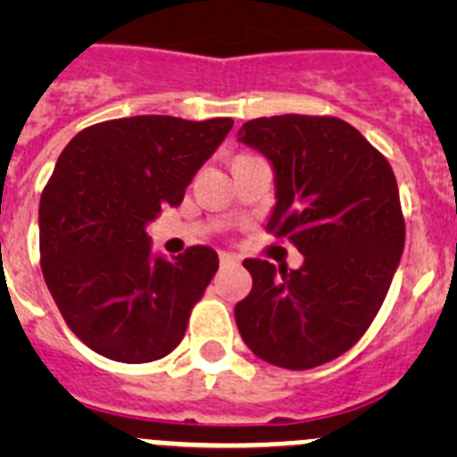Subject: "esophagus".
I'll return each instance as SVG.
<instances>
[{
	"label": "esophagus",
	"mask_w": 457,
	"mask_h": 457,
	"mask_svg": "<svg viewBox=\"0 0 457 457\" xmlns=\"http://www.w3.org/2000/svg\"><path fill=\"white\" fill-rule=\"evenodd\" d=\"M220 263L224 265H237L240 263V258L236 256V253H228V252H220Z\"/></svg>",
	"instance_id": "esophagus-1"
}]
</instances>
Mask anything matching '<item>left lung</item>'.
Segmentation results:
<instances>
[{"mask_svg": "<svg viewBox=\"0 0 457 457\" xmlns=\"http://www.w3.org/2000/svg\"><path fill=\"white\" fill-rule=\"evenodd\" d=\"M237 141L274 173L268 228L304 256L297 270L247 258L252 290L236 304L242 341L281 369L306 370L350 350L385 302L405 221L389 162L329 116L247 120Z\"/></svg>", "mask_w": 457, "mask_h": 457, "instance_id": "left-lung-1", "label": "left lung"}]
</instances>
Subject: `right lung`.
I'll list each match as a JSON object with an SVG mask.
<instances>
[{"instance_id": "right-lung-1", "label": "right lung", "mask_w": 457, "mask_h": 457, "mask_svg": "<svg viewBox=\"0 0 457 457\" xmlns=\"http://www.w3.org/2000/svg\"><path fill=\"white\" fill-rule=\"evenodd\" d=\"M231 119L132 116L71 139L40 196V268L72 334L93 353L146 364L185 337L189 311L215 277V249L169 261L146 226L179 205Z\"/></svg>"}]
</instances>
